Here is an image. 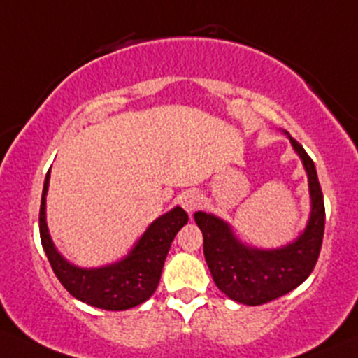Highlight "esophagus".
<instances>
[{
    "instance_id": "esophagus-1",
    "label": "esophagus",
    "mask_w": 358,
    "mask_h": 358,
    "mask_svg": "<svg viewBox=\"0 0 358 358\" xmlns=\"http://www.w3.org/2000/svg\"><path fill=\"white\" fill-rule=\"evenodd\" d=\"M201 195L197 194V192H187V194L182 195V206L183 209L187 210V213H194L195 209L201 206Z\"/></svg>"
}]
</instances>
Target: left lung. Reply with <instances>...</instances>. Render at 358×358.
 I'll list each match as a JSON object with an SVG mask.
<instances>
[{
	"instance_id": "8db88e82",
	"label": "left lung",
	"mask_w": 358,
	"mask_h": 358,
	"mask_svg": "<svg viewBox=\"0 0 358 358\" xmlns=\"http://www.w3.org/2000/svg\"><path fill=\"white\" fill-rule=\"evenodd\" d=\"M308 175L312 213L299 240L278 250H257L236 242L224 221L213 214L195 213V223L204 236V257L216 287L235 302L262 306L295 289L315 268L324 236V199L314 161L289 137Z\"/></svg>"
}]
</instances>
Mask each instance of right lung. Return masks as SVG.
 <instances>
[{
    "label": "right lung",
    "mask_w": 358,
    "mask_h": 358,
    "mask_svg": "<svg viewBox=\"0 0 358 358\" xmlns=\"http://www.w3.org/2000/svg\"><path fill=\"white\" fill-rule=\"evenodd\" d=\"M48 185H50V171L44 180L43 199H41V243L56 278L66 288V292L80 302L104 310H127L145 302L156 292L173 238L180 228L187 224L189 214L182 208H175L154 221L130 252L129 257L123 259L122 262L99 269H78L69 264L56 252L48 233L46 210H44Z\"/></svg>",
    "instance_id": "right-lung-1"
}]
</instances>
